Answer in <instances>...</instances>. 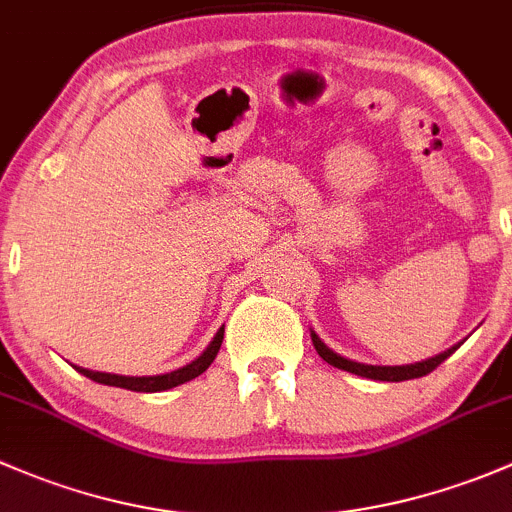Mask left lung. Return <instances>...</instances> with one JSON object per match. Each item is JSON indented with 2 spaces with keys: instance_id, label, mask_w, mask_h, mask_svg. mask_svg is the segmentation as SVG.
Returning <instances> with one entry per match:
<instances>
[{
  "instance_id": "obj_1",
  "label": "left lung",
  "mask_w": 512,
  "mask_h": 512,
  "mask_svg": "<svg viewBox=\"0 0 512 512\" xmlns=\"http://www.w3.org/2000/svg\"><path fill=\"white\" fill-rule=\"evenodd\" d=\"M310 337H313V345L315 350H318V355L323 357L328 365L337 367V370H345V372H352V374H360V377H367V379H379V382H404V379H416V377H424V374L434 372L436 367L441 365V362L446 360V357H451L453 352L458 350V345L449 347L446 352H441V355L436 357H429V360L424 362H416V365H399V367H379V365H362V362H352V360H345V357H340L337 352L330 350L328 345H325L323 340H320L318 335L310 330Z\"/></svg>"
}]
</instances>
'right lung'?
I'll use <instances>...</instances> for the list:
<instances>
[{"label":"right lung","mask_w":512,"mask_h":512,"mask_svg":"<svg viewBox=\"0 0 512 512\" xmlns=\"http://www.w3.org/2000/svg\"><path fill=\"white\" fill-rule=\"evenodd\" d=\"M221 340H224V328H219V333L214 335V340L209 342L207 350L192 360L189 365L179 367L175 372L167 374H155V377H123V374H108V372H93V370H83V367H76L78 372L86 374L88 379L98 384H108V387H120V389H130V392H165V389L177 387V384L189 382V379L199 377L217 357Z\"/></svg>","instance_id":"right-lung-1"}]
</instances>
